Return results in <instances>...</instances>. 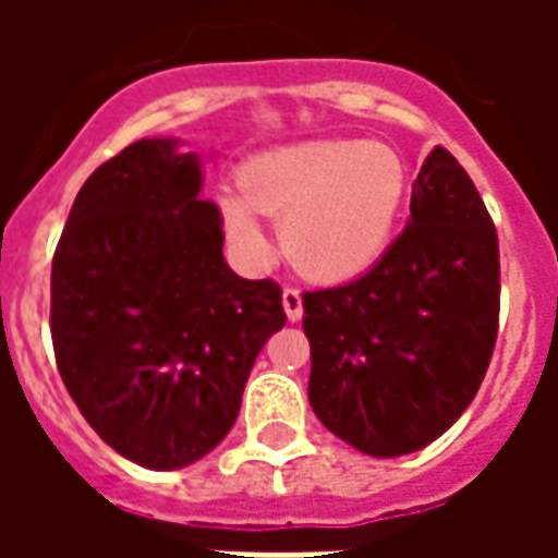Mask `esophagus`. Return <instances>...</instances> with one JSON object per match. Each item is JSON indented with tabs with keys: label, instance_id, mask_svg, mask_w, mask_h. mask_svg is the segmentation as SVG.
Segmentation results:
<instances>
[{
	"label": "esophagus",
	"instance_id": "1",
	"mask_svg": "<svg viewBox=\"0 0 558 558\" xmlns=\"http://www.w3.org/2000/svg\"><path fill=\"white\" fill-rule=\"evenodd\" d=\"M283 311H287V319L290 323H299L304 314V304H302V292L292 290V287H287L283 290Z\"/></svg>",
	"mask_w": 558,
	"mask_h": 558
}]
</instances>
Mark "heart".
I'll list each match as a JSON object with an SVG mask.
<instances>
[{
  "mask_svg": "<svg viewBox=\"0 0 558 558\" xmlns=\"http://www.w3.org/2000/svg\"><path fill=\"white\" fill-rule=\"evenodd\" d=\"M239 194H218L220 220L244 254H266L259 215L280 220L283 254L314 280L374 268L407 203V163L374 140H302L244 160Z\"/></svg>",
  "mask_w": 558,
  "mask_h": 558,
  "instance_id": "heart-1",
  "label": "heart"
}]
</instances>
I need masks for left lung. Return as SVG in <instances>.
I'll use <instances>...</instances> for the list:
<instances>
[{"instance_id": "left-lung-1", "label": "left lung", "mask_w": 558, "mask_h": 558, "mask_svg": "<svg viewBox=\"0 0 558 558\" xmlns=\"http://www.w3.org/2000/svg\"><path fill=\"white\" fill-rule=\"evenodd\" d=\"M410 211L371 271L302 295L311 407L371 457L439 439L478 395L499 328L496 230L442 146L421 163Z\"/></svg>"}]
</instances>
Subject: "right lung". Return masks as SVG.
I'll use <instances>...</instances> for the list:
<instances>
[{
	"label": "right lung",
	"mask_w": 558,
	"mask_h": 558,
	"mask_svg": "<svg viewBox=\"0 0 558 558\" xmlns=\"http://www.w3.org/2000/svg\"><path fill=\"white\" fill-rule=\"evenodd\" d=\"M203 158L146 137L80 187L53 256L50 331L83 418L140 466L182 469L239 418L266 340L287 323L275 280L223 259Z\"/></svg>",
	"instance_id": "right-lung-1"
}]
</instances>
